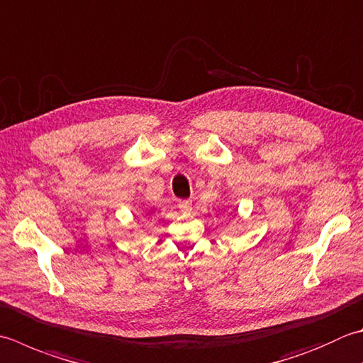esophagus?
I'll return each instance as SVG.
<instances>
[{
	"label": "esophagus",
	"mask_w": 363,
	"mask_h": 363,
	"mask_svg": "<svg viewBox=\"0 0 363 363\" xmlns=\"http://www.w3.org/2000/svg\"><path fill=\"white\" fill-rule=\"evenodd\" d=\"M177 206H179V209L182 212H190L191 211V200H181L179 203H177Z\"/></svg>",
	"instance_id": "esophagus-1"
}]
</instances>
